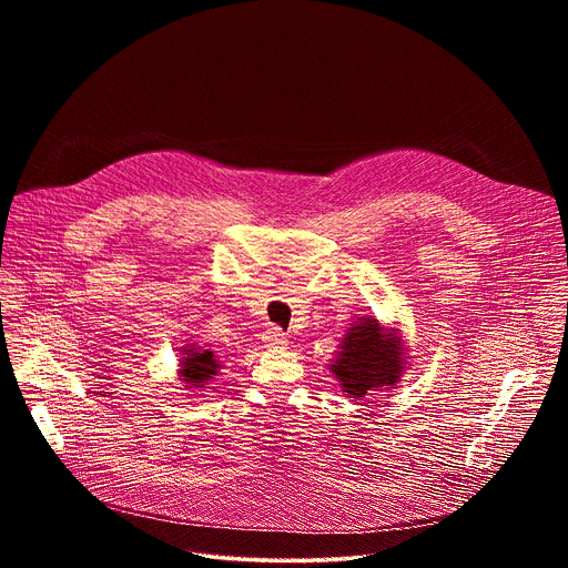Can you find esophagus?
<instances>
[{"label": "esophagus", "instance_id": "1", "mask_svg": "<svg viewBox=\"0 0 568 568\" xmlns=\"http://www.w3.org/2000/svg\"><path fill=\"white\" fill-rule=\"evenodd\" d=\"M265 346L267 348H285L287 346V337L281 333V328H270L265 333Z\"/></svg>", "mask_w": 568, "mask_h": 568}]
</instances>
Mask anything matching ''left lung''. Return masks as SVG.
Masks as SVG:
<instances>
[{
  "label": "left lung",
  "mask_w": 568,
  "mask_h": 568,
  "mask_svg": "<svg viewBox=\"0 0 568 568\" xmlns=\"http://www.w3.org/2000/svg\"><path fill=\"white\" fill-rule=\"evenodd\" d=\"M335 359L328 364L346 397L357 404L371 402L375 390L397 388L412 357L402 342L397 323H382L375 316H359L351 323Z\"/></svg>",
  "instance_id": "left-lung-1"
}]
</instances>
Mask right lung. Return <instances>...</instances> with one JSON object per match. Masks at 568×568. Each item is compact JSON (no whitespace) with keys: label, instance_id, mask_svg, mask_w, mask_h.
I'll return each mask as SVG.
<instances>
[{"label":"right lung","instance_id":"obj_1","mask_svg":"<svg viewBox=\"0 0 568 568\" xmlns=\"http://www.w3.org/2000/svg\"><path fill=\"white\" fill-rule=\"evenodd\" d=\"M220 368H222V364L213 351L200 348L197 344H189V346L180 348L178 379L189 390H204L209 386V382L217 375Z\"/></svg>","mask_w":568,"mask_h":568}]
</instances>
